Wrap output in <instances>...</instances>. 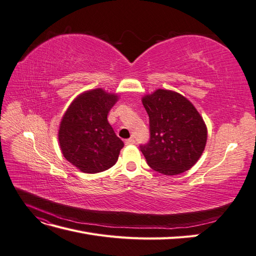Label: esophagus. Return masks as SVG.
I'll list each match as a JSON object with an SVG mask.
<instances>
[{
	"label": "esophagus",
	"mask_w": 256,
	"mask_h": 256,
	"mask_svg": "<svg viewBox=\"0 0 256 256\" xmlns=\"http://www.w3.org/2000/svg\"><path fill=\"white\" fill-rule=\"evenodd\" d=\"M125 143H126V145H132V144L136 143V140L132 138H128V140H126Z\"/></svg>",
	"instance_id": "obj_1"
}]
</instances>
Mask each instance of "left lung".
Here are the masks:
<instances>
[{"label":"left lung","mask_w":256,"mask_h":256,"mask_svg":"<svg viewBox=\"0 0 256 256\" xmlns=\"http://www.w3.org/2000/svg\"><path fill=\"white\" fill-rule=\"evenodd\" d=\"M142 104L150 116V142L140 146L147 164L168 176L188 171L206 146L202 116L184 96L168 90L144 95Z\"/></svg>","instance_id":"left-lung-1"}]
</instances>
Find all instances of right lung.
<instances>
[{
	"label": "right lung",
	"instance_id": "right-lung-1",
	"mask_svg": "<svg viewBox=\"0 0 256 256\" xmlns=\"http://www.w3.org/2000/svg\"><path fill=\"white\" fill-rule=\"evenodd\" d=\"M118 95L102 88L76 97L62 118L58 143L67 161L83 173L95 174L113 166L124 143L108 122Z\"/></svg>",
	"mask_w": 256,
	"mask_h": 256
}]
</instances>
